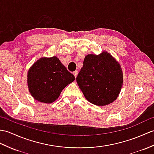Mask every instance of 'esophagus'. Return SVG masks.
<instances>
[{"mask_svg":"<svg viewBox=\"0 0 154 154\" xmlns=\"http://www.w3.org/2000/svg\"><path fill=\"white\" fill-rule=\"evenodd\" d=\"M73 75H74V76H75V77H77V75H78V71H75L74 72H73Z\"/></svg>","mask_w":154,"mask_h":154,"instance_id":"esophagus-1","label":"esophagus"}]
</instances>
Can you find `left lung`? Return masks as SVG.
Returning <instances> with one entry per match:
<instances>
[{
	"label": "left lung",
	"mask_w": 154,
	"mask_h": 154,
	"mask_svg": "<svg viewBox=\"0 0 154 154\" xmlns=\"http://www.w3.org/2000/svg\"><path fill=\"white\" fill-rule=\"evenodd\" d=\"M77 82L87 100L103 106L117 98L123 83V75L119 63L107 51L100 54L85 56L83 66Z\"/></svg>",
	"instance_id": "obj_1"
}]
</instances>
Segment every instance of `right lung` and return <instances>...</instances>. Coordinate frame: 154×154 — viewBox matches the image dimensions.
<instances>
[{"mask_svg": "<svg viewBox=\"0 0 154 154\" xmlns=\"http://www.w3.org/2000/svg\"><path fill=\"white\" fill-rule=\"evenodd\" d=\"M27 77L32 97L45 103L56 100L63 89L75 79L56 56L37 60L29 69Z\"/></svg>", "mask_w": 154, "mask_h": 154, "instance_id": "obj_1", "label": "right lung"}]
</instances>
